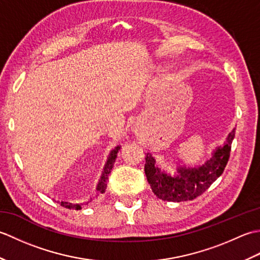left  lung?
Here are the masks:
<instances>
[{
  "instance_id": "left-lung-1",
  "label": "left lung",
  "mask_w": 260,
  "mask_h": 260,
  "mask_svg": "<svg viewBox=\"0 0 260 260\" xmlns=\"http://www.w3.org/2000/svg\"><path fill=\"white\" fill-rule=\"evenodd\" d=\"M235 129L230 132L222 145L214 148L211 157L203 164L194 168L179 165L174 174H170L159 168L152 154L146 153L144 171L154 194L171 202L193 200L201 196L222 174L230 156Z\"/></svg>"
}]
</instances>
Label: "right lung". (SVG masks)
Listing matches in <instances>:
<instances>
[{
    "mask_svg": "<svg viewBox=\"0 0 260 260\" xmlns=\"http://www.w3.org/2000/svg\"><path fill=\"white\" fill-rule=\"evenodd\" d=\"M119 150H120V145L116 146L114 150L110 151L109 155L107 157V161H106V163H105V167H104V170H103V174L101 176V180H99L98 184H97V187H96V194L93 196V197H91L88 201L84 202V204L85 203L88 204L89 202H91L93 199L97 198L99 194H101V193H104L105 190H106L108 175H109L110 171H112V169L114 167L115 159H116V157H117V153H118ZM60 204H61L62 207L67 208V209H76V210H80L81 206H82V203L80 204V203H73V202H67V201H61V202H60Z\"/></svg>",
    "mask_w": 260,
    "mask_h": 260,
    "instance_id": "1",
    "label": "right lung"
}]
</instances>
